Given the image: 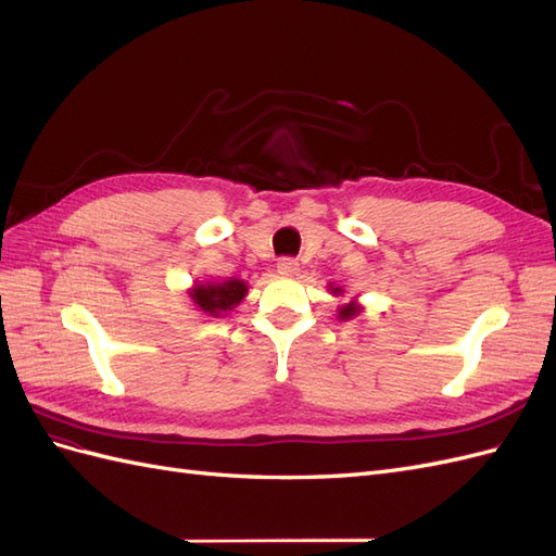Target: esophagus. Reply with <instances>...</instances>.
I'll use <instances>...</instances> for the list:
<instances>
[{
  "mask_svg": "<svg viewBox=\"0 0 556 556\" xmlns=\"http://www.w3.org/2000/svg\"><path fill=\"white\" fill-rule=\"evenodd\" d=\"M278 274L280 276H296L299 274V262L296 260H292V257H285V260H280L278 262Z\"/></svg>",
  "mask_w": 556,
  "mask_h": 556,
  "instance_id": "1",
  "label": "esophagus"
}]
</instances>
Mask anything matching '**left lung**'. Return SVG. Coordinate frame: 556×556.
Instances as JSON below:
<instances>
[{"mask_svg": "<svg viewBox=\"0 0 556 556\" xmlns=\"http://www.w3.org/2000/svg\"><path fill=\"white\" fill-rule=\"evenodd\" d=\"M329 292L333 294V296H343V288H339V285H333V282H329ZM364 311V306L359 304L357 301V296H352L348 304H343V306H339V319H352V317H357L359 313Z\"/></svg>", "mask_w": 556, "mask_h": 556, "instance_id": "1", "label": "left lung"}]
</instances>
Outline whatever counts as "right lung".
<instances>
[{
    "mask_svg": "<svg viewBox=\"0 0 556 556\" xmlns=\"http://www.w3.org/2000/svg\"><path fill=\"white\" fill-rule=\"evenodd\" d=\"M248 294L245 280L227 278V280H206L194 282L188 290L194 311L211 317H225L229 311L237 308Z\"/></svg>",
    "mask_w": 556,
    "mask_h": 556,
    "instance_id": "add662e5",
    "label": "right lung"
}]
</instances>
